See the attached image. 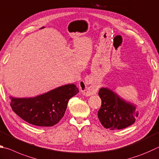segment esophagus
Segmentation results:
<instances>
[{
  "label": "esophagus",
  "instance_id": "1",
  "mask_svg": "<svg viewBox=\"0 0 159 159\" xmlns=\"http://www.w3.org/2000/svg\"><path fill=\"white\" fill-rule=\"evenodd\" d=\"M89 84H90V81L87 79L80 82V88L81 89L82 93L85 96H91V95L95 94L97 92L98 88L95 86H88Z\"/></svg>",
  "mask_w": 159,
  "mask_h": 159
}]
</instances>
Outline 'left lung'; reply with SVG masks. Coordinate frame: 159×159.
Here are the masks:
<instances>
[{
	"label": "left lung",
	"instance_id": "obj_1",
	"mask_svg": "<svg viewBox=\"0 0 159 159\" xmlns=\"http://www.w3.org/2000/svg\"><path fill=\"white\" fill-rule=\"evenodd\" d=\"M102 106L98 111V118L106 129H122L132 125L138 116L136 106L126 102L106 88L99 89Z\"/></svg>",
	"mask_w": 159,
	"mask_h": 159
}]
</instances>
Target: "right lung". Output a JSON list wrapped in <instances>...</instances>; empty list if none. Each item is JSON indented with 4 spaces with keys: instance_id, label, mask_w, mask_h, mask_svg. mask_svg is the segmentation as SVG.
I'll return each mask as SVG.
<instances>
[{
    "instance_id": "1",
    "label": "right lung",
    "mask_w": 159,
    "mask_h": 159,
    "mask_svg": "<svg viewBox=\"0 0 159 159\" xmlns=\"http://www.w3.org/2000/svg\"><path fill=\"white\" fill-rule=\"evenodd\" d=\"M79 92L76 85L68 84L34 97H10V106L25 122L38 126H52L63 117L69 100Z\"/></svg>"
}]
</instances>
